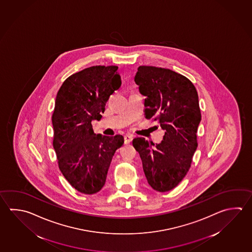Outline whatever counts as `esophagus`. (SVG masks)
Here are the masks:
<instances>
[{
  "mask_svg": "<svg viewBox=\"0 0 252 252\" xmlns=\"http://www.w3.org/2000/svg\"><path fill=\"white\" fill-rule=\"evenodd\" d=\"M133 137L131 135H125L124 136V142L125 144H129L132 141Z\"/></svg>",
  "mask_w": 252,
  "mask_h": 252,
  "instance_id": "obj_1",
  "label": "esophagus"
}]
</instances>
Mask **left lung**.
I'll return each instance as SVG.
<instances>
[{"label": "left lung", "mask_w": 252, "mask_h": 252, "mask_svg": "<svg viewBox=\"0 0 252 252\" xmlns=\"http://www.w3.org/2000/svg\"><path fill=\"white\" fill-rule=\"evenodd\" d=\"M145 99V116L164 129L160 144L136 137L132 145L142 160L147 182L158 192L176 188L186 177L196 150L201 122L198 94L192 82L169 69L140 65L135 75Z\"/></svg>", "instance_id": "1"}]
</instances>
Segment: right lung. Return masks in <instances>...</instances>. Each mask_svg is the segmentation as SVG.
<instances>
[{
	"instance_id": "obj_1",
	"label": "right lung",
	"mask_w": 252,
	"mask_h": 252,
	"mask_svg": "<svg viewBox=\"0 0 252 252\" xmlns=\"http://www.w3.org/2000/svg\"><path fill=\"white\" fill-rule=\"evenodd\" d=\"M116 65H94L70 75L58 92L52 115L53 147L61 173L85 194L99 192L124 137L96 135L92 120H100L110 96L122 84Z\"/></svg>"
}]
</instances>
